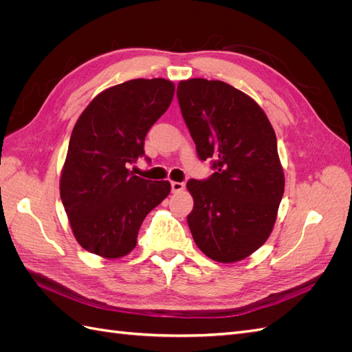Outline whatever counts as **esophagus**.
<instances>
[{
    "instance_id": "esophagus-1",
    "label": "esophagus",
    "mask_w": 352,
    "mask_h": 352,
    "mask_svg": "<svg viewBox=\"0 0 352 352\" xmlns=\"http://www.w3.org/2000/svg\"><path fill=\"white\" fill-rule=\"evenodd\" d=\"M185 189V184L184 182H172V192L177 194V192H182Z\"/></svg>"
}]
</instances>
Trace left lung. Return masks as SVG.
<instances>
[{
	"mask_svg": "<svg viewBox=\"0 0 352 352\" xmlns=\"http://www.w3.org/2000/svg\"><path fill=\"white\" fill-rule=\"evenodd\" d=\"M177 100L199 160L211 158L214 170L186 184L190 233L211 260H243L267 241L283 197L273 127L257 102L221 80L179 82Z\"/></svg>",
	"mask_w": 352,
	"mask_h": 352,
	"instance_id": "1",
	"label": "left lung"
}]
</instances>
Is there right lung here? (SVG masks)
<instances>
[{"mask_svg":"<svg viewBox=\"0 0 352 352\" xmlns=\"http://www.w3.org/2000/svg\"><path fill=\"white\" fill-rule=\"evenodd\" d=\"M173 94V82L166 79L127 80L97 95L74 124L60 197L73 235L87 251L124 257L148 212L170 194L167 180L153 182L127 167L145 155V136Z\"/></svg>","mask_w":352,"mask_h":352,"instance_id":"1","label":"right lung"}]
</instances>
